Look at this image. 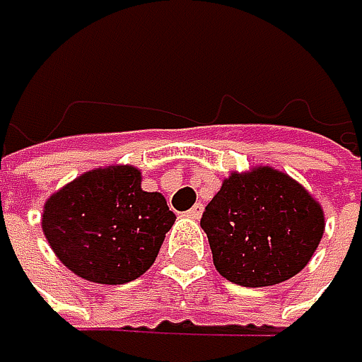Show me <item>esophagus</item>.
I'll use <instances>...</instances> for the list:
<instances>
[{
    "mask_svg": "<svg viewBox=\"0 0 362 362\" xmlns=\"http://www.w3.org/2000/svg\"><path fill=\"white\" fill-rule=\"evenodd\" d=\"M187 217H192V219H200V217H202V204H194V206L187 211Z\"/></svg>",
    "mask_w": 362,
    "mask_h": 362,
    "instance_id": "1",
    "label": "esophagus"
}]
</instances>
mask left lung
<instances>
[{"instance_id":"obj_1","label":"left lung","mask_w":362,"mask_h":362,"mask_svg":"<svg viewBox=\"0 0 362 362\" xmlns=\"http://www.w3.org/2000/svg\"><path fill=\"white\" fill-rule=\"evenodd\" d=\"M200 226L217 273L245 288H262L307 267L325 235V209L290 175L254 166L221 181Z\"/></svg>"}]
</instances>
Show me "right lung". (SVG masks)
Listing matches in <instances>:
<instances>
[{
	"mask_svg": "<svg viewBox=\"0 0 362 362\" xmlns=\"http://www.w3.org/2000/svg\"><path fill=\"white\" fill-rule=\"evenodd\" d=\"M175 219L160 192L143 189L136 166L110 164L51 194L42 209V233L72 273L117 286L149 271Z\"/></svg>",
	"mask_w": 362,
	"mask_h": 362,
	"instance_id": "add662e5",
	"label": "right lung"
}]
</instances>
